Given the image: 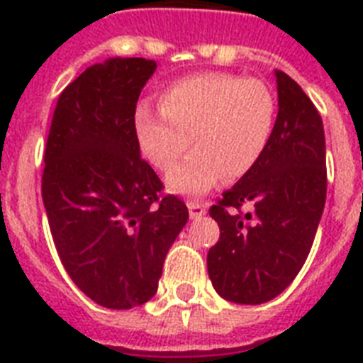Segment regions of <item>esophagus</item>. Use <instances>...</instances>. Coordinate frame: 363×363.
<instances>
[{
  "label": "esophagus",
  "instance_id": "1",
  "mask_svg": "<svg viewBox=\"0 0 363 363\" xmlns=\"http://www.w3.org/2000/svg\"><path fill=\"white\" fill-rule=\"evenodd\" d=\"M188 211H190V216L192 218H199L207 213V205L199 203V201H188Z\"/></svg>",
  "mask_w": 363,
  "mask_h": 363
}]
</instances>
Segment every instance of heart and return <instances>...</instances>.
<instances>
[{"label": "heart", "instance_id": "obj_1", "mask_svg": "<svg viewBox=\"0 0 363 363\" xmlns=\"http://www.w3.org/2000/svg\"><path fill=\"white\" fill-rule=\"evenodd\" d=\"M160 107H137V141L156 169L167 171L192 137L196 150L167 175L171 190L181 194H205L222 177L247 175L264 156L277 118L275 96L264 81L222 71L173 82Z\"/></svg>", "mask_w": 363, "mask_h": 363}]
</instances>
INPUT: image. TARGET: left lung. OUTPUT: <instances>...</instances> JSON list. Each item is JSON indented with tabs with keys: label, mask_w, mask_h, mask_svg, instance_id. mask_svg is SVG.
Returning a JSON list of instances; mask_svg holds the SVG:
<instances>
[{
	"label": "left lung",
	"mask_w": 363,
	"mask_h": 363,
	"mask_svg": "<svg viewBox=\"0 0 363 363\" xmlns=\"http://www.w3.org/2000/svg\"><path fill=\"white\" fill-rule=\"evenodd\" d=\"M275 75L279 115L269 145L209 209L220 238L209 248L207 271L218 296L233 303H265L296 279L326 203L322 118L298 82L284 71Z\"/></svg>",
	"instance_id": "8db88e82"
}]
</instances>
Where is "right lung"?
Wrapping results in <instances>:
<instances>
[{"label": "right lung", "instance_id": "right-lung-1", "mask_svg": "<svg viewBox=\"0 0 363 363\" xmlns=\"http://www.w3.org/2000/svg\"><path fill=\"white\" fill-rule=\"evenodd\" d=\"M156 69L111 58L60 94L45 147L43 203L67 275L107 309H131L158 290L165 254L188 220L139 156L137 99Z\"/></svg>", "mask_w": 363, "mask_h": 363}]
</instances>
